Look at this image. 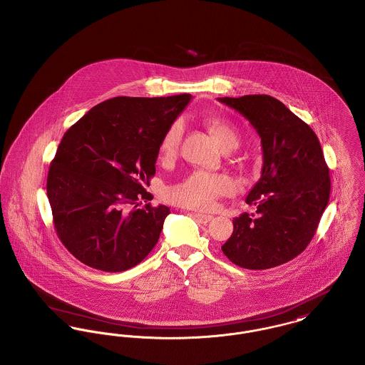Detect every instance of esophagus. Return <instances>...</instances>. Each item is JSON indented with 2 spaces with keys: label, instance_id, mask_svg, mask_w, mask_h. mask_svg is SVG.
<instances>
[{
  "label": "esophagus",
  "instance_id": "1",
  "mask_svg": "<svg viewBox=\"0 0 365 365\" xmlns=\"http://www.w3.org/2000/svg\"><path fill=\"white\" fill-rule=\"evenodd\" d=\"M194 217L200 222V223H208L212 220V215L193 214Z\"/></svg>",
  "mask_w": 365,
  "mask_h": 365
}]
</instances>
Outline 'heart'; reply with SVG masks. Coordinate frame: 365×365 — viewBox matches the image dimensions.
I'll use <instances>...</instances> for the list:
<instances>
[{
  "label": "heart",
  "instance_id": "heart-1",
  "mask_svg": "<svg viewBox=\"0 0 365 365\" xmlns=\"http://www.w3.org/2000/svg\"><path fill=\"white\" fill-rule=\"evenodd\" d=\"M204 123L208 130L212 133L216 143L222 148V150L230 151L236 149L240 143V136L237 129L230 123L217 117H208ZM182 133L183 125L180 121L172 123L165 130L158 146L160 154L164 160H172L178 155ZM232 190L233 185L227 176L197 171L171 186L167 195L168 200L175 205L207 211L214 207L219 197L226 195Z\"/></svg>",
  "mask_w": 365,
  "mask_h": 365
}]
</instances>
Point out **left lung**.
I'll return each mask as SVG.
<instances>
[{
    "instance_id": "obj_1",
    "label": "left lung",
    "mask_w": 365,
    "mask_h": 365,
    "mask_svg": "<svg viewBox=\"0 0 365 365\" xmlns=\"http://www.w3.org/2000/svg\"><path fill=\"white\" fill-rule=\"evenodd\" d=\"M219 102L250 120L263 149L260 179L245 200L257 212L233 219V235L222 251L244 269L276 267L306 250L329 201L331 179L322 145L314 130L273 96Z\"/></svg>"
}]
</instances>
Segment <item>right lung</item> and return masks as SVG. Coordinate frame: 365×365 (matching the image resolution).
<instances>
[{"instance_id": "add662e5", "label": "right lung", "mask_w": 365, "mask_h": 365, "mask_svg": "<svg viewBox=\"0 0 365 365\" xmlns=\"http://www.w3.org/2000/svg\"><path fill=\"white\" fill-rule=\"evenodd\" d=\"M117 96L91 108L66 130L51 163L46 194L67 251L102 272H124L150 254L170 214L138 205L155 173L163 135L190 102Z\"/></svg>"}]
</instances>
